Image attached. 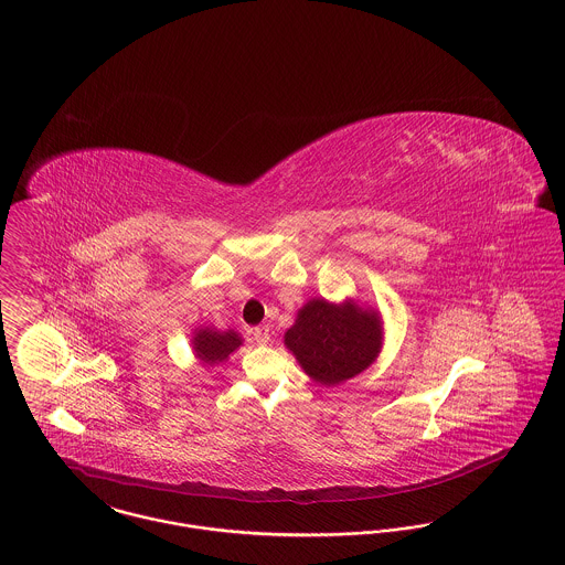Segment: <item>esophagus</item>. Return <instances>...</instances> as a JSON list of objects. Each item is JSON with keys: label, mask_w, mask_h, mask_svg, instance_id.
<instances>
[{"label": "esophagus", "mask_w": 565, "mask_h": 565, "mask_svg": "<svg viewBox=\"0 0 565 565\" xmlns=\"http://www.w3.org/2000/svg\"><path fill=\"white\" fill-rule=\"evenodd\" d=\"M253 340H255V344H259V347H264V344H268L269 342V327L259 326L253 329Z\"/></svg>", "instance_id": "1"}]
</instances>
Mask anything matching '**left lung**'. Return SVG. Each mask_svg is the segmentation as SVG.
<instances>
[{
    "label": "left lung",
    "mask_w": 565,
    "mask_h": 565,
    "mask_svg": "<svg viewBox=\"0 0 565 565\" xmlns=\"http://www.w3.org/2000/svg\"><path fill=\"white\" fill-rule=\"evenodd\" d=\"M287 349L319 385L333 386L361 374L383 347V319L355 301L310 299L285 333Z\"/></svg>",
    "instance_id": "8db88e82"
}]
</instances>
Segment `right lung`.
Wrapping results in <instances>:
<instances>
[{
	"instance_id": "1",
	"label": "right lung",
	"mask_w": 565,
	"mask_h": 565,
	"mask_svg": "<svg viewBox=\"0 0 565 565\" xmlns=\"http://www.w3.org/2000/svg\"><path fill=\"white\" fill-rule=\"evenodd\" d=\"M195 356L206 363V365H216L227 361V356L232 355L239 344L242 338L234 329L227 331H218V329H195V335L191 340Z\"/></svg>"
}]
</instances>
